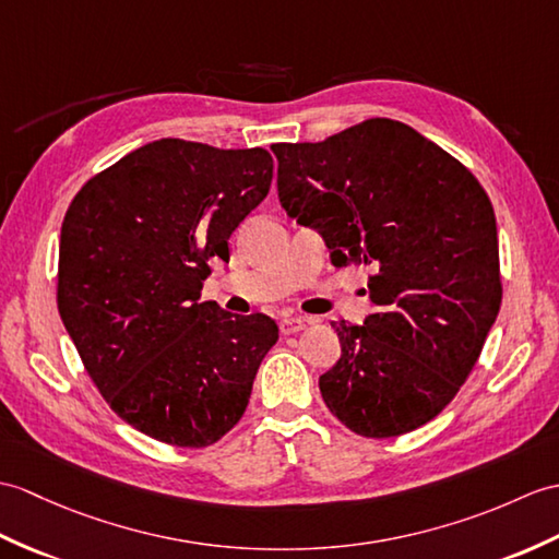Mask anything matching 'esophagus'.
I'll return each mask as SVG.
<instances>
[{
  "mask_svg": "<svg viewBox=\"0 0 559 559\" xmlns=\"http://www.w3.org/2000/svg\"><path fill=\"white\" fill-rule=\"evenodd\" d=\"M305 326H307V319H302V317H283V319L278 321V329H281L283 335L297 333V331H302Z\"/></svg>",
  "mask_w": 559,
  "mask_h": 559,
  "instance_id": "obj_1",
  "label": "esophagus"
}]
</instances>
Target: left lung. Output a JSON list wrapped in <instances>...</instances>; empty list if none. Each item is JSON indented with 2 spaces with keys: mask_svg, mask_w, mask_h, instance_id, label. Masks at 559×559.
Wrapping results in <instances>:
<instances>
[{
  "mask_svg": "<svg viewBox=\"0 0 559 559\" xmlns=\"http://www.w3.org/2000/svg\"><path fill=\"white\" fill-rule=\"evenodd\" d=\"M278 200L333 266H371L373 314L335 321L319 379L333 417L393 438L445 409L500 311L498 226L466 168L407 123L369 119L323 142H278Z\"/></svg>",
  "mask_w": 559,
  "mask_h": 559,
  "instance_id": "1",
  "label": "left lung"
}]
</instances>
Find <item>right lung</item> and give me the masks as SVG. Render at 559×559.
I'll return each instance as SVG.
<instances>
[{"instance_id":"add662e5","label":"right lung","mask_w":559,"mask_h":559,"mask_svg":"<svg viewBox=\"0 0 559 559\" xmlns=\"http://www.w3.org/2000/svg\"><path fill=\"white\" fill-rule=\"evenodd\" d=\"M262 147L147 142L90 178L63 216L57 302L104 400L140 433L178 448L226 436L278 341L266 314L200 302L210 259L266 198Z\"/></svg>"}]
</instances>
